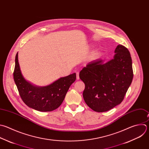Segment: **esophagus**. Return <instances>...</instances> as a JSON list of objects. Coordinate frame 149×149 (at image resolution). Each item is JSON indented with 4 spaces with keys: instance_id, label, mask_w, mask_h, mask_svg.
Wrapping results in <instances>:
<instances>
[{
    "instance_id": "34e87169",
    "label": "esophagus",
    "mask_w": 149,
    "mask_h": 149,
    "mask_svg": "<svg viewBox=\"0 0 149 149\" xmlns=\"http://www.w3.org/2000/svg\"><path fill=\"white\" fill-rule=\"evenodd\" d=\"M76 75H77V79H79V72H77V73H76Z\"/></svg>"
}]
</instances>
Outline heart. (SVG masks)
<instances>
[{
  "label": "heart",
  "instance_id": "1",
  "mask_svg": "<svg viewBox=\"0 0 149 149\" xmlns=\"http://www.w3.org/2000/svg\"><path fill=\"white\" fill-rule=\"evenodd\" d=\"M95 54V55H96V53H95V54Z\"/></svg>",
  "mask_w": 149,
  "mask_h": 149
}]
</instances>
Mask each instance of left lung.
Segmentation results:
<instances>
[{
  "label": "left lung",
  "instance_id": "obj_1",
  "mask_svg": "<svg viewBox=\"0 0 149 149\" xmlns=\"http://www.w3.org/2000/svg\"><path fill=\"white\" fill-rule=\"evenodd\" d=\"M113 59L104 63L101 59L89 63L80 71L85 84L84 100L97 112L108 111L120 104L133 78L132 61L128 49L119 44Z\"/></svg>",
  "mask_w": 149,
  "mask_h": 149
}]
</instances>
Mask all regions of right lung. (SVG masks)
I'll return each mask as SVG.
<instances>
[{"mask_svg": "<svg viewBox=\"0 0 149 149\" xmlns=\"http://www.w3.org/2000/svg\"><path fill=\"white\" fill-rule=\"evenodd\" d=\"M13 78L19 95L26 105L38 111L49 112L61 105L70 86L76 79V74L60 78L46 86H35L23 78L18 62L17 53Z\"/></svg>", "mask_w": 149, "mask_h": 149, "instance_id": "obj_1", "label": "right lung"}]
</instances>
